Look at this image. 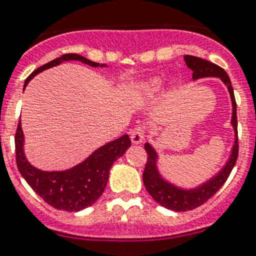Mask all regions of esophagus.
I'll return each mask as SVG.
<instances>
[{
	"label": "esophagus",
	"instance_id": "obj_1",
	"mask_svg": "<svg viewBox=\"0 0 256 256\" xmlns=\"http://www.w3.org/2000/svg\"><path fill=\"white\" fill-rule=\"evenodd\" d=\"M130 138L134 144H139L144 140V126H135L130 132Z\"/></svg>",
	"mask_w": 256,
	"mask_h": 256
}]
</instances>
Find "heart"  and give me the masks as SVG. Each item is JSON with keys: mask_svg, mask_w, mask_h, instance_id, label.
Masks as SVG:
<instances>
[{"mask_svg": "<svg viewBox=\"0 0 256 256\" xmlns=\"http://www.w3.org/2000/svg\"><path fill=\"white\" fill-rule=\"evenodd\" d=\"M161 80L158 78H151L144 80L136 87V95L139 96H152L160 90Z\"/></svg>", "mask_w": 256, "mask_h": 256, "instance_id": "1", "label": "heart"}]
</instances>
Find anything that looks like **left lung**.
I'll list each match as a JSON object with an SVG mask.
<instances>
[{
  "label": "left lung",
  "mask_w": 256,
  "mask_h": 256,
  "mask_svg": "<svg viewBox=\"0 0 256 256\" xmlns=\"http://www.w3.org/2000/svg\"><path fill=\"white\" fill-rule=\"evenodd\" d=\"M186 65L188 68L192 70V79L206 78V76H216L224 82L225 86L229 90L232 98V105H233V114H232V124H233L234 132H236V139H234V146L232 148V154L225 166L218 172V174L211 178L210 181L203 184L202 186L192 190H184L174 184H169L160 176L156 166L158 161V154L154 151L151 144L146 143L144 148L147 152V164H146L144 172H143V184L147 188L148 194L151 195L162 207L172 210V211L184 212L191 211L199 206L204 204L208 199H211L222 184L226 182L228 177L230 174L232 169L236 165V161L238 158V132H237V104L234 98L233 87L232 82L225 72L224 68L220 66L214 65L207 60L199 58L195 56H184V57Z\"/></svg>",
  "instance_id": "8db88e82"
}]
</instances>
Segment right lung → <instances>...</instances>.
I'll return each instance as SVG.
<instances>
[{
  "label": "right lung",
  "mask_w": 256,
  "mask_h": 256,
  "mask_svg": "<svg viewBox=\"0 0 256 256\" xmlns=\"http://www.w3.org/2000/svg\"><path fill=\"white\" fill-rule=\"evenodd\" d=\"M64 61H80L94 68L105 66L100 65L98 62L90 61L83 56L75 53L62 54L58 58L36 68L26 79L24 87L36 74L60 65ZM23 142L24 136H23L22 124L19 122L15 132V154H16V166L19 173L31 186L32 190L44 199V202L56 210L68 212L82 211L94 204L102 196L108 182L112 165L132 146L128 135H122L121 138L98 148L90 158L74 168L64 172H42L32 166L27 161L23 152Z\"/></svg>",
  "instance_id": "add662e5"
}]
</instances>
